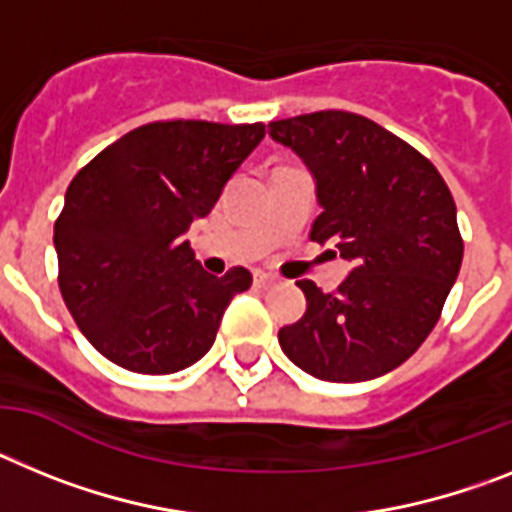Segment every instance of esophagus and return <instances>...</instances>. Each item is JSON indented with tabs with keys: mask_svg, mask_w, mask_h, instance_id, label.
I'll return each mask as SVG.
<instances>
[{
	"mask_svg": "<svg viewBox=\"0 0 512 512\" xmlns=\"http://www.w3.org/2000/svg\"><path fill=\"white\" fill-rule=\"evenodd\" d=\"M275 283V278L273 275H268V273H260V270H257L255 273V286H260V288H268V286H273Z\"/></svg>",
	"mask_w": 512,
	"mask_h": 512,
	"instance_id": "esophagus-1",
	"label": "esophagus"
}]
</instances>
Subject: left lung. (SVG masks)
Here are the masks:
<instances>
[{
  "instance_id": "8db88e82",
  "label": "left lung",
  "mask_w": 512,
  "mask_h": 512,
  "mask_svg": "<svg viewBox=\"0 0 512 512\" xmlns=\"http://www.w3.org/2000/svg\"><path fill=\"white\" fill-rule=\"evenodd\" d=\"M270 136L317 180L322 213L311 239L355 262L332 293L299 281L306 314L278 342L322 381L376 379L433 332L459 275L464 239L451 190L415 146L348 110L273 121Z\"/></svg>"
}]
</instances>
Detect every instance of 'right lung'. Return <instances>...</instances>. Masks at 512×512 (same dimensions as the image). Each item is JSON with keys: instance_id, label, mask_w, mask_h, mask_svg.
Listing matches in <instances>:
<instances>
[{"instance_id": "obj_1", "label": "right lung", "mask_w": 512, "mask_h": 512, "mask_svg": "<svg viewBox=\"0 0 512 512\" xmlns=\"http://www.w3.org/2000/svg\"><path fill=\"white\" fill-rule=\"evenodd\" d=\"M265 136L262 123L154 121L133 128L74 175L53 244L66 309L115 366L164 376L216 340L247 268L206 273L185 231Z\"/></svg>"}]
</instances>
